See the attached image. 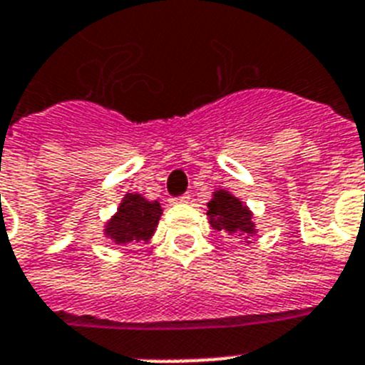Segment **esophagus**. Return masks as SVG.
<instances>
[{
	"mask_svg": "<svg viewBox=\"0 0 365 365\" xmlns=\"http://www.w3.org/2000/svg\"><path fill=\"white\" fill-rule=\"evenodd\" d=\"M189 195H182V197H174V199H170L172 205H183V202H189Z\"/></svg>",
	"mask_w": 365,
	"mask_h": 365,
	"instance_id": "34e87169",
	"label": "esophagus"
}]
</instances>
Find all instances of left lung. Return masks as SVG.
<instances>
[{
	"instance_id": "8db88e82",
	"label": "left lung",
	"mask_w": 365,
	"mask_h": 365,
	"mask_svg": "<svg viewBox=\"0 0 365 365\" xmlns=\"http://www.w3.org/2000/svg\"><path fill=\"white\" fill-rule=\"evenodd\" d=\"M208 222L217 231H227L229 235H255V223L252 222V212L242 200L237 199L229 191H214L208 202Z\"/></svg>"
}]
</instances>
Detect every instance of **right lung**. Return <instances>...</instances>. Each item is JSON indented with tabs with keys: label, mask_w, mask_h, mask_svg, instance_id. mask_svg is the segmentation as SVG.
I'll list each match as a JSON object with an SVG mask.
<instances>
[{
	"label": "right lung",
	"mask_w": 365,
	"mask_h": 365,
	"mask_svg": "<svg viewBox=\"0 0 365 365\" xmlns=\"http://www.w3.org/2000/svg\"><path fill=\"white\" fill-rule=\"evenodd\" d=\"M163 208L157 200L143 199L138 193H126L115 216L106 223L104 233L115 244L148 242L153 237Z\"/></svg>",
	"instance_id": "1"
}]
</instances>
